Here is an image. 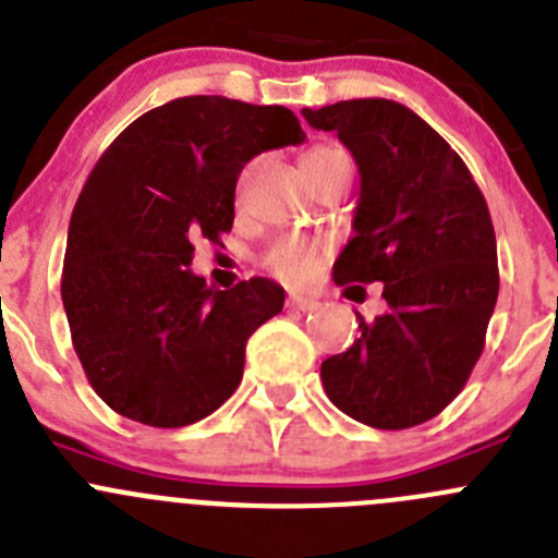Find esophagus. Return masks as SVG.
<instances>
[{"label":"esophagus","mask_w":558,"mask_h":558,"mask_svg":"<svg viewBox=\"0 0 558 558\" xmlns=\"http://www.w3.org/2000/svg\"><path fill=\"white\" fill-rule=\"evenodd\" d=\"M286 307H294V311L307 313V311H316V307H318V300H316V296H300V294H291L289 300H286Z\"/></svg>","instance_id":"1"}]
</instances>
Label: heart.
<instances>
[{
    "instance_id": "heart-1",
    "label": "heart",
    "mask_w": 558,
    "mask_h": 558,
    "mask_svg": "<svg viewBox=\"0 0 558 558\" xmlns=\"http://www.w3.org/2000/svg\"><path fill=\"white\" fill-rule=\"evenodd\" d=\"M345 166L351 169V158L345 149L335 147V144H322L313 147L311 153L302 158V169L307 171H327ZM329 256V242L322 236H305V234H289L275 240L272 245L264 251L262 264L272 278H278L286 286H305L316 278L318 267L324 258Z\"/></svg>"
}]
</instances>
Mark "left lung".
Listing matches in <instances>:
<instances>
[{
  "label": "left lung",
  "instance_id": "left-lung-1",
  "mask_svg": "<svg viewBox=\"0 0 558 558\" xmlns=\"http://www.w3.org/2000/svg\"><path fill=\"white\" fill-rule=\"evenodd\" d=\"M360 166L354 236L335 283L381 280L389 311L356 313L360 338L322 362L329 400L356 423L403 430L434 420L466 387L499 296L488 204L461 155L384 97L302 108Z\"/></svg>",
  "mask_w": 558,
  "mask_h": 558
}]
</instances>
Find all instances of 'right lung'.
Wrapping results in <instances>:
<instances>
[{
	"label": "right lung",
	"instance_id": "obj_1",
	"mask_svg": "<svg viewBox=\"0 0 558 558\" xmlns=\"http://www.w3.org/2000/svg\"><path fill=\"white\" fill-rule=\"evenodd\" d=\"M302 142L289 108L193 95L142 113L100 155L70 218L62 302L81 367L117 414L182 428L240 387L247 338L286 294L267 278L209 289L191 272L193 240L231 231L247 160Z\"/></svg>",
	"mask_w": 558,
	"mask_h": 558
}]
</instances>
